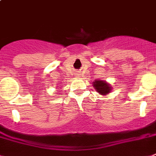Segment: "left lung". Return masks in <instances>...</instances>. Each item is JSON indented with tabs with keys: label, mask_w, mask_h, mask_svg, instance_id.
<instances>
[{
	"label": "left lung",
	"mask_w": 156,
	"mask_h": 156,
	"mask_svg": "<svg viewBox=\"0 0 156 156\" xmlns=\"http://www.w3.org/2000/svg\"><path fill=\"white\" fill-rule=\"evenodd\" d=\"M94 87L101 94H107L111 90V87L103 81H95L94 82Z\"/></svg>",
	"instance_id": "8db88e82"
}]
</instances>
